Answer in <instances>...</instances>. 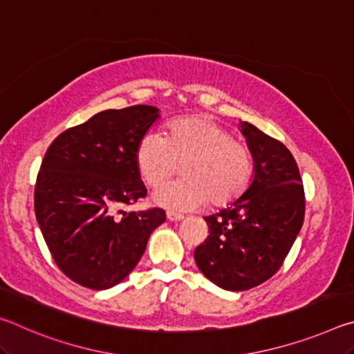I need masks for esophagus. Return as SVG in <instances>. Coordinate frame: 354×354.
<instances>
[{
  "label": "esophagus",
  "mask_w": 354,
  "mask_h": 354,
  "mask_svg": "<svg viewBox=\"0 0 354 354\" xmlns=\"http://www.w3.org/2000/svg\"><path fill=\"white\" fill-rule=\"evenodd\" d=\"M183 218H184L183 214H178V212H173V211H167V220L179 221V220H183Z\"/></svg>",
  "instance_id": "esophagus-1"
}]
</instances>
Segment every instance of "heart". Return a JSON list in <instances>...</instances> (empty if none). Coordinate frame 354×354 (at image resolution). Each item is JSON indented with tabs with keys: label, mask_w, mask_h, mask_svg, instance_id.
<instances>
[{
	"label": "heart",
	"mask_w": 354,
	"mask_h": 354,
	"mask_svg": "<svg viewBox=\"0 0 354 354\" xmlns=\"http://www.w3.org/2000/svg\"><path fill=\"white\" fill-rule=\"evenodd\" d=\"M136 164L143 183L159 187L184 164L183 181L154 192L158 205L192 211L207 201L215 207L236 201L247 190L253 175L251 149L215 120L185 115L171 120L165 139L145 134L137 143Z\"/></svg>",
	"instance_id": "b5f03b06"
}]
</instances>
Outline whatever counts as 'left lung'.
Returning a JSON list of instances; mask_svg holds the SVG:
<instances>
[{
  "instance_id": "1",
  "label": "left lung",
  "mask_w": 354,
  "mask_h": 354,
  "mask_svg": "<svg viewBox=\"0 0 354 354\" xmlns=\"http://www.w3.org/2000/svg\"><path fill=\"white\" fill-rule=\"evenodd\" d=\"M254 158V179L232 206L205 217L209 236L195 248L201 273L226 290H247L277 273L303 226L298 165L283 142L242 123Z\"/></svg>"
}]
</instances>
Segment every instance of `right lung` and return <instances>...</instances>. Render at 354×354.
<instances>
[{"label":"right lung","instance_id":"add662e5","mask_svg":"<svg viewBox=\"0 0 354 354\" xmlns=\"http://www.w3.org/2000/svg\"><path fill=\"white\" fill-rule=\"evenodd\" d=\"M158 117L145 104L98 112L59 134L41 160L35 218L56 266L87 289L122 283L165 221L160 207L122 211L147 196L136 148Z\"/></svg>","mask_w":354,"mask_h":354}]
</instances>
